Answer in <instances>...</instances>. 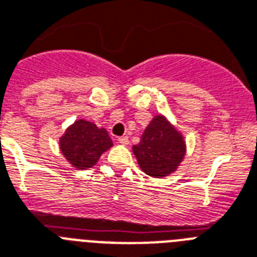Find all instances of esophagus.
<instances>
[{"mask_svg":"<svg viewBox=\"0 0 257 257\" xmlns=\"http://www.w3.org/2000/svg\"><path fill=\"white\" fill-rule=\"evenodd\" d=\"M117 141L121 144V145H128L129 144V139L126 137V136H122V137H118Z\"/></svg>","mask_w":257,"mask_h":257,"instance_id":"esophagus-1","label":"esophagus"}]
</instances>
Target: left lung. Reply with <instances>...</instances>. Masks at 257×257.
<instances>
[{"instance_id":"8db88e82","label":"left lung","mask_w":257,"mask_h":257,"mask_svg":"<svg viewBox=\"0 0 257 257\" xmlns=\"http://www.w3.org/2000/svg\"><path fill=\"white\" fill-rule=\"evenodd\" d=\"M133 153L142 171L163 178L178 169L185 155V144L182 135L159 115L146 126L140 144L133 146Z\"/></svg>"}]
</instances>
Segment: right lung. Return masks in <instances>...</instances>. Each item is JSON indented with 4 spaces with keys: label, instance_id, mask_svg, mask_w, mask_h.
Wrapping results in <instances>:
<instances>
[{
    "label": "right lung",
    "instance_id": "right-lung-1",
    "mask_svg": "<svg viewBox=\"0 0 257 257\" xmlns=\"http://www.w3.org/2000/svg\"><path fill=\"white\" fill-rule=\"evenodd\" d=\"M111 146L112 140L104 128L82 118L69 126L60 140L62 154L75 169L82 170L92 167Z\"/></svg>",
    "mask_w": 257,
    "mask_h": 257
}]
</instances>
